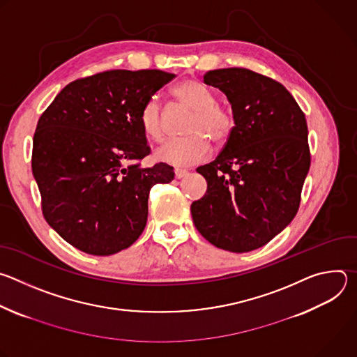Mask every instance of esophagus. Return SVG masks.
I'll return each instance as SVG.
<instances>
[{
  "instance_id": "1",
  "label": "esophagus",
  "mask_w": 357,
  "mask_h": 357,
  "mask_svg": "<svg viewBox=\"0 0 357 357\" xmlns=\"http://www.w3.org/2000/svg\"><path fill=\"white\" fill-rule=\"evenodd\" d=\"M189 172L186 171V169H181V168H176L175 169V178L176 179H181V178H183V176H186Z\"/></svg>"
}]
</instances>
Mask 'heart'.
Returning <instances> with one entry per match:
<instances>
[{"instance_id":"1","label":"heart","mask_w":357,"mask_h":357,"mask_svg":"<svg viewBox=\"0 0 357 357\" xmlns=\"http://www.w3.org/2000/svg\"><path fill=\"white\" fill-rule=\"evenodd\" d=\"M172 94L179 106L192 112L186 126V137L164 144L157 158L169 165H192L205 161L211 154V141L226 142L234 130L233 113L218 103L216 93L197 80L178 83ZM142 132L152 141H162L167 135L165 113L157 100H149L141 110Z\"/></svg>"}]
</instances>
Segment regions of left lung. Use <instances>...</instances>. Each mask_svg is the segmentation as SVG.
<instances>
[{
    "instance_id": "left-lung-1",
    "label": "left lung",
    "mask_w": 357,
    "mask_h": 357,
    "mask_svg": "<svg viewBox=\"0 0 357 357\" xmlns=\"http://www.w3.org/2000/svg\"><path fill=\"white\" fill-rule=\"evenodd\" d=\"M205 83L231 105L234 130L220 154L196 171L208 190L190 213L218 248L247 252L267 244L295 218L311 167L308 126L291 93L244 68L209 70Z\"/></svg>"
}]
</instances>
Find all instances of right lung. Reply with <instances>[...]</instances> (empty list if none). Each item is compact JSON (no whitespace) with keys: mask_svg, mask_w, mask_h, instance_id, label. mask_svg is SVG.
<instances>
[{"mask_svg":"<svg viewBox=\"0 0 357 357\" xmlns=\"http://www.w3.org/2000/svg\"><path fill=\"white\" fill-rule=\"evenodd\" d=\"M175 77L157 69L107 70L62 89L39 117L32 174L47 225L73 247L112 256L142 233L148 196L174 168H141L151 148L139 114Z\"/></svg>","mask_w":357,"mask_h":357,"instance_id":"1","label":"right lung"}]
</instances>
